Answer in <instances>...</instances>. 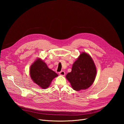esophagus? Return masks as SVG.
Instances as JSON below:
<instances>
[{"mask_svg":"<svg viewBox=\"0 0 124 124\" xmlns=\"http://www.w3.org/2000/svg\"><path fill=\"white\" fill-rule=\"evenodd\" d=\"M59 74L60 75H62V76H64L65 74V73L64 71H61L60 72H59Z\"/></svg>","mask_w":124,"mask_h":124,"instance_id":"obj_1","label":"esophagus"}]
</instances>
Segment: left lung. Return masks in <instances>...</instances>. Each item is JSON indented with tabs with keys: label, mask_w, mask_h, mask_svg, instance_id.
<instances>
[{
	"label": "left lung",
	"mask_w": 124,
	"mask_h": 124,
	"mask_svg": "<svg viewBox=\"0 0 124 124\" xmlns=\"http://www.w3.org/2000/svg\"><path fill=\"white\" fill-rule=\"evenodd\" d=\"M96 73L95 64L89 55L82 53L74 63L71 72L66 78L74 90L79 91L88 88L92 85Z\"/></svg>",
	"instance_id": "1"
}]
</instances>
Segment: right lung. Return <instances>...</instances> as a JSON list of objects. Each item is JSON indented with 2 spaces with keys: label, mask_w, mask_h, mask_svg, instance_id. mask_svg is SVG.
Here are the masks:
<instances>
[{
  "label": "right lung",
  "mask_w": 124,
  "mask_h": 124,
  "mask_svg": "<svg viewBox=\"0 0 124 124\" xmlns=\"http://www.w3.org/2000/svg\"><path fill=\"white\" fill-rule=\"evenodd\" d=\"M30 75L32 80L39 86L46 88L58 74L48 68L46 64L39 59L31 66Z\"/></svg>",
  "instance_id": "1"
}]
</instances>
